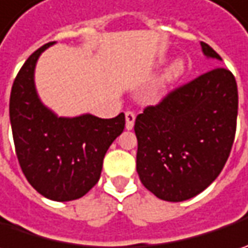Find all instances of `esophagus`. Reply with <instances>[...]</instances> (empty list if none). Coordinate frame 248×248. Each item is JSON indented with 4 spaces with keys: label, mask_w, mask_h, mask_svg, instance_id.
Returning <instances> with one entry per match:
<instances>
[{
    "label": "esophagus",
    "mask_w": 248,
    "mask_h": 248,
    "mask_svg": "<svg viewBox=\"0 0 248 248\" xmlns=\"http://www.w3.org/2000/svg\"><path fill=\"white\" fill-rule=\"evenodd\" d=\"M135 113L134 111H125V128L132 129L134 128V124H135Z\"/></svg>",
    "instance_id": "34e87169"
}]
</instances>
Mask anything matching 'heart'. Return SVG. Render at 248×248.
Returning a JSON list of instances; mask_svg holds the SVG:
<instances>
[{
    "label": "heart",
    "instance_id": "heart-1",
    "mask_svg": "<svg viewBox=\"0 0 248 248\" xmlns=\"http://www.w3.org/2000/svg\"><path fill=\"white\" fill-rule=\"evenodd\" d=\"M181 70H182V64H176L172 72H174V74H178V73L181 72Z\"/></svg>",
    "mask_w": 248,
    "mask_h": 248
}]
</instances>
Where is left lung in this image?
<instances>
[{"mask_svg": "<svg viewBox=\"0 0 248 248\" xmlns=\"http://www.w3.org/2000/svg\"><path fill=\"white\" fill-rule=\"evenodd\" d=\"M202 48L221 61L208 44ZM237 106L234 76L221 66L146 106L134 125L143 186L161 200L184 202L211 185L231 155Z\"/></svg>", "mask_w": 248, "mask_h": 248, "instance_id": "8db88e82", "label": "left lung"}]
</instances>
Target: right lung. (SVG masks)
<instances>
[{"label":"right lung","instance_id":"right-lung-1","mask_svg":"<svg viewBox=\"0 0 248 248\" xmlns=\"http://www.w3.org/2000/svg\"><path fill=\"white\" fill-rule=\"evenodd\" d=\"M51 44L31 53L17 73L9 117L16 156L29 184L51 200L70 202L87 195L99 181L103 157L123 132L125 116L63 119L46 109L34 88V67Z\"/></svg>","mask_w":248,"mask_h":248}]
</instances>
